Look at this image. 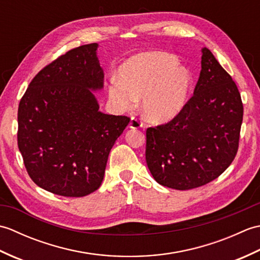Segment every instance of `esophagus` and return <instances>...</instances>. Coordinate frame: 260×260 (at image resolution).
<instances>
[{
    "label": "esophagus",
    "instance_id": "obj_1",
    "mask_svg": "<svg viewBox=\"0 0 260 260\" xmlns=\"http://www.w3.org/2000/svg\"><path fill=\"white\" fill-rule=\"evenodd\" d=\"M144 126V124L142 123V121L139 119V118H135V117H133L131 119V121H129V127L131 128H133V129H136V128H142V127Z\"/></svg>",
    "mask_w": 260,
    "mask_h": 260
}]
</instances>
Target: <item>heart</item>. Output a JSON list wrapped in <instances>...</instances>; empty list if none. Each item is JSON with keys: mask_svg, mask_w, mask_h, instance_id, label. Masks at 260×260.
Wrapping results in <instances>:
<instances>
[{"mask_svg": "<svg viewBox=\"0 0 260 260\" xmlns=\"http://www.w3.org/2000/svg\"><path fill=\"white\" fill-rule=\"evenodd\" d=\"M119 81L109 85V97L123 108L142 98V112L152 123L174 119L187 103L192 79L176 59L164 52H145L127 60L118 69Z\"/></svg>", "mask_w": 260, "mask_h": 260, "instance_id": "heart-1", "label": "heart"}]
</instances>
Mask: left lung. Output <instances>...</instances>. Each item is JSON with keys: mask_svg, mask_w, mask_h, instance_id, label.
Instances as JSON below:
<instances>
[{"mask_svg": "<svg viewBox=\"0 0 260 260\" xmlns=\"http://www.w3.org/2000/svg\"><path fill=\"white\" fill-rule=\"evenodd\" d=\"M193 96L169 123L146 131V163L154 180L175 190L202 186L222 174L238 151L244 115L231 76L208 48Z\"/></svg>", "mask_w": 260, "mask_h": 260, "instance_id": "1", "label": "left lung"}]
</instances>
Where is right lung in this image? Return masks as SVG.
Returning <instances> with one entry per match:
<instances>
[{"mask_svg": "<svg viewBox=\"0 0 260 260\" xmlns=\"http://www.w3.org/2000/svg\"><path fill=\"white\" fill-rule=\"evenodd\" d=\"M97 43L80 46L32 79L18 110V145L35 183L54 194L85 197L101 186L109 152L129 123L104 114Z\"/></svg>", "mask_w": 260, "mask_h": 260, "instance_id": "add662e5", "label": "right lung"}]
</instances>
